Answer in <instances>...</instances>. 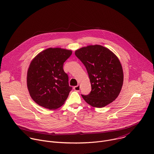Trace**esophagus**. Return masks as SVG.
I'll return each mask as SVG.
<instances>
[{
    "instance_id": "obj_1",
    "label": "esophagus",
    "mask_w": 154,
    "mask_h": 154,
    "mask_svg": "<svg viewBox=\"0 0 154 154\" xmlns=\"http://www.w3.org/2000/svg\"><path fill=\"white\" fill-rule=\"evenodd\" d=\"M74 90L76 91H79L80 90V85H78L74 86Z\"/></svg>"
}]
</instances>
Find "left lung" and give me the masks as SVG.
I'll use <instances>...</instances> for the list:
<instances>
[{
	"label": "left lung",
	"mask_w": 154,
	"mask_h": 154,
	"mask_svg": "<svg viewBox=\"0 0 154 154\" xmlns=\"http://www.w3.org/2000/svg\"><path fill=\"white\" fill-rule=\"evenodd\" d=\"M85 65L91 85V91L82 97L90 105L102 108L112 103L119 96L123 85L121 64L108 49L100 45L82 48L75 52Z\"/></svg>",
	"instance_id": "1"
}]
</instances>
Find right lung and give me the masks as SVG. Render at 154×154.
<instances>
[{"label": "right lung", "instance_id": "obj_1", "mask_svg": "<svg viewBox=\"0 0 154 154\" xmlns=\"http://www.w3.org/2000/svg\"><path fill=\"white\" fill-rule=\"evenodd\" d=\"M72 51L49 48L38 54L32 61L27 71V83L30 95L39 105L55 109L67 99L72 88L63 64Z\"/></svg>", "mask_w": 154, "mask_h": 154}]
</instances>
